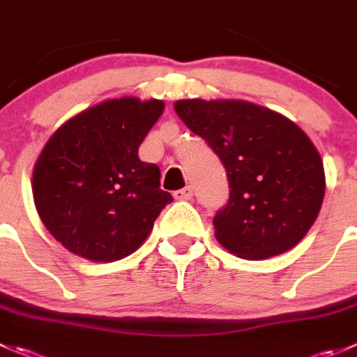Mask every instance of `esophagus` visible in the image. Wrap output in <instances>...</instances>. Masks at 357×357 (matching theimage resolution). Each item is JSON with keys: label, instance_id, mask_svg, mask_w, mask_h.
Listing matches in <instances>:
<instances>
[{"label": "esophagus", "instance_id": "1", "mask_svg": "<svg viewBox=\"0 0 357 357\" xmlns=\"http://www.w3.org/2000/svg\"><path fill=\"white\" fill-rule=\"evenodd\" d=\"M174 197L178 200H192L193 199V188H192V186H185L183 190H178V192H174Z\"/></svg>", "mask_w": 357, "mask_h": 357}]
</instances>
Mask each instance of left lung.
<instances>
[{
  "instance_id": "1",
  "label": "left lung",
  "mask_w": 357,
  "mask_h": 357,
  "mask_svg": "<svg viewBox=\"0 0 357 357\" xmlns=\"http://www.w3.org/2000/svg\"><path fill=\"white\" fill-rule=\"evenodd\" d=\"M174 109L227 169L230 195L213 218L218 242L248 259L298 244L324 199L323 160L307 134L245 101L185 99Z\"/></svg>"
}]
</instances>
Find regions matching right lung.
<instances>
[{
	"label": "right lung",
	"instance_id": "1",
	"mask_svg": "<svg viewBox=\"0 0 357 357\" xmlns=\"http://www.w3.org/2000/svg\"><path fill=\"white\" fill-rule=\"evenodd\" d=\"M162 112L157 99H112L73 116L45 144L33 174L34 204L66 249L116 261L143 244L172 202L160 188V169L137 155Z\"/></svg>",
	"mask_w": 357,
	"mask_h": 357
}]
</instances>
